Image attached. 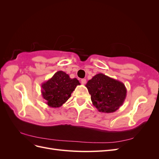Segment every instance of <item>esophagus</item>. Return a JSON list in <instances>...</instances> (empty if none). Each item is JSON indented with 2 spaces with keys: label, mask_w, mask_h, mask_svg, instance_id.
I'll return each instance as SVG.
<instances>
[{
  "label": "esophagus",
  "mask_w": 159,
  "mask_h": 159,
  "mask_svg": "<svg viewBox=\"0 0 159 159\" xmlns=\"http://www.w3.org/2000/svg\"><path fill=\"white\" fill-rule=\"evenodd\" d=\"M81 84L85 85V84H86V80H85V79H81Z\"/></svg>",
  "instance_id": "1"
}]
</instances>
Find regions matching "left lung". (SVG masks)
<instances>
[{
    "label": "left lung",
    "mask_w": 159,
    "mask_h": 159,
    "mask_svg": "<svg viewBox=\"0 0 159 159\" xmlns=\"http://www.w3.org/2000/svg\"><path fill=\"white\" fill-rule=\"evenodd\" d=\"M85 87L91 95L93 105L102 113L116 111L127 96V89L123 83L101 73L89 80Z\"/></svg>",
    "instance_id": "8db88e82"
}]
</instances>
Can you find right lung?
I'll list each match as a JSON object with an SVG mask.
<instances>
[{"label":"right lung","instance_id":"add662e5","mask_svg":"<svg viewBox=\"0 0 159 159\" xmlns=\"http://www.w3.org/2000/svg\"><path fill=\"white\" fill-rule=\"evenodd\" d=\"M78 85L80 83L76 78L71 79L66 72L58 71L42 84V95L49 107L58 108L68 101Z\"/></svg>","mask_w":159,"mask_h":159}]
</instances>
